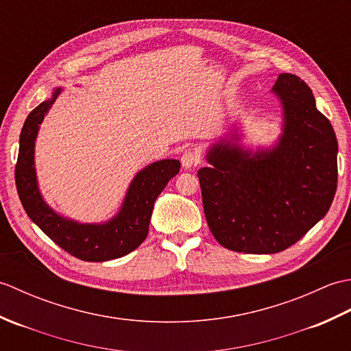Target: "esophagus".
<instances>
[{
	"label": "esophagus",
	"instance_id": "esophagus-1",
	"mask_svg": "<svg viewBox=\"0 0 351 351\" xmlns=\"http://www.w3.org/2000/svg\"><path fill=\"white\" fill-rule=\"evenodd\" d=\"M181 162H182V167L184 169H195L197 164L200 162V156L196 152L187 151V152L182 154Z\"/></svg>",
	"mask_w": 351,
	"mask_h": 351
}]
</instances>
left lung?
I'll return each instance as SVG.
<instances>
[{
	"label": "left lung",
	"mask_w": 351,
	"mask_h": 351,
	"mask_svg": "<svg viewBox=\"0 0 351 351\" xmlns=\"http://www.w3.org/2000/svg\"><path fill=\"white\" fill-rule=\"evenodd\" d=\"M273 92L283 106L279 143L252 155L221 141L206 155L211 167L197 171L208 226L234 252L288 249L324 217L337 193L338 141L312 90L280 73Z\"/></svg>",
	"instance_id": "8db88e82"
}]
</instances>
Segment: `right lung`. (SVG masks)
Instances as JSON below:
<instances>
[{
    "label": "right lung",
    "mask_w": 351,
    "mask_h": 351,
    "mask_svg": "<svg viewBox=\"0 0 351 351\" xmlns=\"http://www.w3.org/2000/svg\"><path fill=\"white\" fill-rule=\"evenodd\" d=\"M60 88L52 98L28 114L19 137V154L14 169L16 190L28 217L57 245L78 259L102 263L128 255L145 241L154 204L167 182L180 171L178 160H161L145 167L134 178L121 211L104 225H83L56 214L43 202L34 170V141L39 125Z\"/></svg>",
    "instance_id": "right-lung-1"
}]
</instances>
